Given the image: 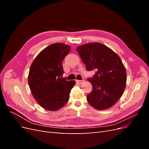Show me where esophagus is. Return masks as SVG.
Wrapping results in <instances>:
<instances>
[{
  "instance_id": "1",
  "label": "esophagus",
  "mask_w": 149,
  "mask_h": 149,
  "mask_svg": "<svg viewBox=\"0 0 149 149\" xmlns=\"http://www.w3.org/2000/svg\"><path fill=\"white\" fill-rule=\"evenodd\" d=\"M84 82V80H76V83L79 84H82Z\"/></svg>"
}]
</instances>
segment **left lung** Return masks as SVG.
Wrapping results in <instances>:
<instances>
[{
	"label": "left lung",
	"mask_w": 149,
	"mask_h": 149,
	"mask_svg": "<svg viewBox=\"0 0 149 149\" xmlns=\"http://www.w3.org/2000/svg\"><path fill=\"white\" fill-rule=\"evenodd\" d=\"M88 71L95 70L93 78H88L93 89L87 101L97 110L114 106L123 94L127 81L125 67L117 54L100 43H89L77 47Z\"/></svg>",
	"instance_id": "left-lung-1"
}]
</instances>
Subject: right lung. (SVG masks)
I'll return each mask as SVG.
<instances>
[{"instance_id":"1","label":"right lung","mask_w":149,"mask_h":149,"mask_svg":"<svg viewBox=\"0 0 149 149\" xmlns=\"http://www.w3.org/2000/svg\"><path fill=\"white\" fill-rule=\"evenodd\" d=\"M70 46L56 43L40 52L31 65L28 82L35 100L44 109L55 111L68 102L74 81L62 78V61L70 52Z\"/></svg>"}]
</instances>
